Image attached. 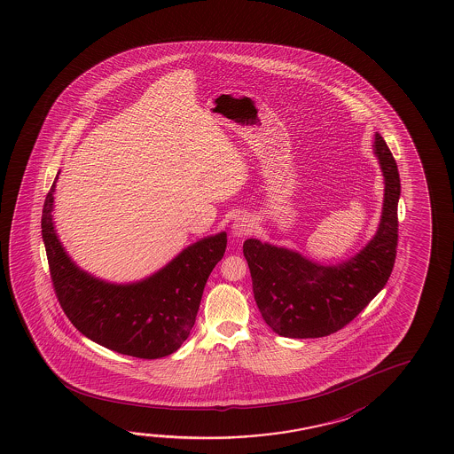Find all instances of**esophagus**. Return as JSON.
Masks as SVG:
<instances>
[{
  "label": "esophagus",
  "instance_id": "obj_1",
  "mask_svg": "<svg viewBox=\"0 0 454 454\" xmlns=\"http://www.w3.org/2000/svg\"><path fill=\"white\" fill-rule=\"evenodd\" d=\"M254 230V220L250 215H240L236 218V222L231 226V234L232 238L242 239L247 234H250Z\"/></svg>",
  "mask_w": 454,
  "mask_h": 454
}]
</instances>
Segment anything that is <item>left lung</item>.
I'll return each mask as SVG.
<instances>
[{"label":"left lung","mask_w":454,"mask_h":454,"mask_svg":"<svg viewBox=\"0 0 454 454\" xmlns=\"http://www.w3.org/2000/svg\"><path fill=\"white\" fill-rule=\"evenodd\" d=\"M372 147L383 174V207L373 238L356 254L325 264L258 239L244 242L256 305L262 320L282 337L315 339L342 329L383 290L393 272L401 179L380 133L373 134Z\"/></svg>","instance_id":"obj_1"}]
</instances>
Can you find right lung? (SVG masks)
Wrapping results in <instances>:
<instances>
[{
	"mask_svg": "<svg viewBox=\"0 0 454 454\" xmlns=\"http://www.w3.org/2000/svg\"><path fill=\"white\" fill-rule=\"evenodd\" d=\"M60 171L43 208V242L53 288L69 321L90 340L120 355L158 359L180 348L196 321L208 275L226 250V232L185 247L163 268L136 282H107L77 266L53 222Z\"/></svg>",
	"mask_w": 454,
	"mask_h": 454,
	"instance_id": "1",
	"label": "right lung"
}]
</instances>
